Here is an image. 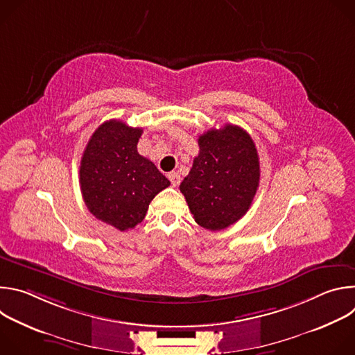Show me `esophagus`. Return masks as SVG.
Returning a JSON list of instances; mask_svg holds the SVG:
<instances>
[{"label": "esophagus", "instance_id": "1", "mask_svg": "<svg viewBox=\"0 0 355 355\" xmlns=\"http://www.w3.org/2000/svg\"><path fill=\"white\" fill-rule=\"evenodd\" d=\"M168 180L171 181V184H173L174 187L180 185V182H181V177H180V174H178V173H175V171L168 173Z\"/></svg>", "mask_w": 355, "mask_h": 355}]
</instances>
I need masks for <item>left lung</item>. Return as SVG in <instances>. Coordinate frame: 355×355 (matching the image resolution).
Listing matches in <instances>:
<instances>
[{"label": "left lung", "mask_w": 355, "mask_h": 355, "mask_svg": "<svg viewBox=\"0 0 355 355\" xmlns=\"http://www.w3.org/2000/svg\"><path fill=\"white\" fill-rule=\"evenodd\" d=\"M199 155L180 185L195 222L222 230L250 209L260 182V160L251 136L236 125L211 129L198 139Z\"/></svg>", "instance_id": "obj_1"}]
</instances>
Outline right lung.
<instances>
[{
  "mask_svg": "<svg viewBox=\"0 0 355 355\" xmlns=\"http://www.w3.org/2000/svg\"><path fill=\"white\" fill-rule=\"evenodd\" d=\"M141 128L111 119L99 125L81 157L80 185L88 211L125 232L139 225L150 202L170 181L137 153Z\"/></svg>",
  "mask_w": 355,
  "mask_h": 355,
  "instance_id": "add662e5",
  "label": "right lung"
}]
</instances>
